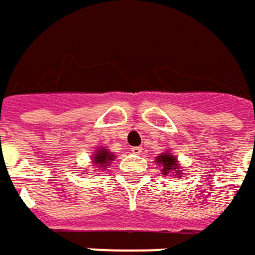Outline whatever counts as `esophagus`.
<instances>
[{
  "mask_svg": "<svg viewBox=\"0 0 255 255\" xmlns=\"http://www.w3.org/2000/svg\"><path fill=\"white\" fill-rule=\"evenodd\" d=\"M142 147L140 146H134V147H132V153L133 154H140L142 153Z\"/></svg>",
  "mask_w": 255,
  "mask_h": 255,
  "instance_id": "obj_1",
  "label": "esophagus"
}]
</instances>
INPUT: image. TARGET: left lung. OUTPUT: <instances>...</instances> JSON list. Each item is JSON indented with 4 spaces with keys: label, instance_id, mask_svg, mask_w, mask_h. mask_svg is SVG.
I'll return each instance as SVG.
<instances>
[{
    "label": "left lung",
    "instance_id": "left-lung-1",
    "mask_svg": "<svg viewBox=\"0 0 255 255\" xmlns=\"http://www.w3.org/2000/svg\"><path fill=\"white\" fill-rule=\"evenodd\" d=\"M156 163H160V164H163V173L164 174H167L169 171L173 170L174 167H177V163H176V157L174 156H171L170 153H164V154H162V156H159L157 157V162ZM179 171V170H176Z\"/></svg>",
    "mask_w": 255,
    "mask_h": 255
}]
</instances>
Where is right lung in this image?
Segmentation results:
<instances>
[{
    "mask_svg": "<svg viewBox=\"0 0 255 255\" xmlns=\"http://www.w3.org/2000/svg\"><path fill=\"white\" fill-rule=\"evenodd\" d=\"M93 160H95L93 163H95L98 167H105V169H106L108 163L111 162V160H113V156L108 152L106 149H98L95 157H93Z\"/></svg>",
    "mask_w": 255,
    "mask_h": 255,
    "instance_id": "obj_1",
    "label": "right lung"
}]
</instances>
